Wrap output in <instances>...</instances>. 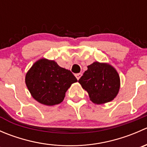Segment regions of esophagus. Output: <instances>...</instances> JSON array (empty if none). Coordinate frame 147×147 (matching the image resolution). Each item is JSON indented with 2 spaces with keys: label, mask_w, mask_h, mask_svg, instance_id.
I'll list each match as a JSON object with an SVG mask.
<instances>
[{
  "label": "esophagus",
  "mask_w": 147,
  "mask_h": 147,
  "mask_svg": "<svg viewBox=\"0 0 147 147\" xmlns=\"http://www.w3.org/2000/svg\"><path fill=\"white\" fill-rule=\"evenodd\" d=\"M81 76H82V73H78V74H75V77H76L77 79L79 80L80 78H81Z\"/></svg>",
  "instance_id": "esophagus-1"
}]
</instances>
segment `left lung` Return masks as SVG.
<instances>
[{
  "label": "left lung",
  "instance_id": "obj_1",
  "mask_svg": "<svg viewBox=\"0 0 147 147\" xmlns=\"http://www.w3.org/2000/svg\"><path fill=\"white\" fill-rule=\"evenodd\" d=\"M87 92L90 100L101 105L112 101L118 94L120 78L117 71L109 63L94 62L78 80Z\"/></svg>",
  "mask_w": 147,
  "mask_h": 147
}]
</instances>
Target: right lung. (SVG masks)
Instances as JSON below:
<instances>
[{"label":"right lung","instance_id":"obj_1","mask_svg":"<svg viewBox=\"0 0 147 147\" xmlns=\"http://www.w3.org/2000/svg\"><path fill=\"white\" fill-rule=\"evenodd\" d=\"M76 82L70 70L46 58L37 60L26 75V84L32 97L47 106L61 103L67 90Z\"/></svg>","mask_w":147,"mask_h":147}]
</instances>
